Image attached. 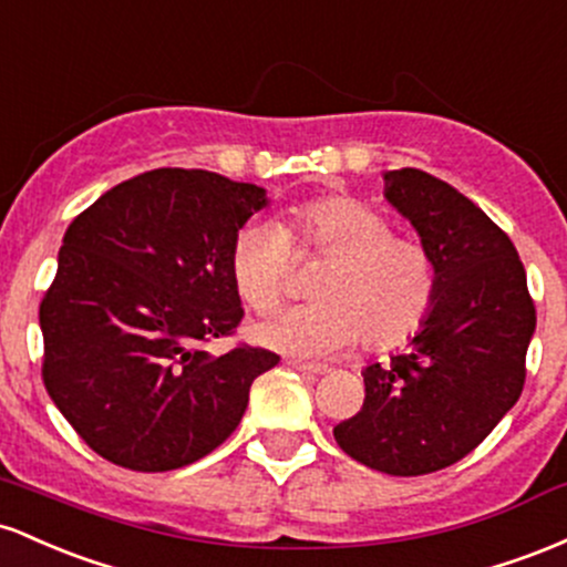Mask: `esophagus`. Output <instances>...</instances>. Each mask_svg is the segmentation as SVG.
<instances>
[{
    "label": "esophagus",
    "instance_id": "obj_1",
    "mask_svg": "<svg viewBox=\"0 0 567 567\" xmlns=\"http://www.w3.org/2000/svg\"><path fill=\"white\" fill-rule=\"evenodd\" d=\"M291 369H297V372L302 374H327L329 369L321 367V364H308V361H289Z\"/></svg>",
    "mask_w": 567,
    "mask_h": 567
}]
</instances>
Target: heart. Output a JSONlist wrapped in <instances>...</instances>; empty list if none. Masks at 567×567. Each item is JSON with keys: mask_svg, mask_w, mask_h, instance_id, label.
<instances>
[{"mask_svg": "<svg viewBox=\"0 0 567 567\" xmlns=\"http://www.w3.org/2000/svg\"><path fill=\"white\" fill-rule=\"evenodd\" d=\"M295 257L323 259L313 305L284 308L254 323L272 351L323 359L364 340L388 351L423 327L436 300V267L417 240L396 238L391 221L355 198L297 203L281 227L251 219L235 233L230 278L251 310H270L289 286Z\"/></svg>", "mask_w": 567, "mask_h": 567, "instance_id": "1", "label": "heart"}]
</instances>
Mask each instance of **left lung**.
I'll list each match as a JSON object with an SVG mask.
<instances>
[{"mask_svg": "<svg viewBox=\"0 0 567 567\" xmlns=\"http://www.w3.org/2000/svg\"><path fill=\"white\" fill-rule=\"evenodd\" d=\"M383 179L434 259L436 300L402 355L361 372L364 406L334 439L374 472L421 476L466 457L517 404L536 308L517 249L476 203L417 168Z\"/></svg>", "mask_w": 567, "mask_h": 567, "instance_id": "left-lung-1", "label": "left lung"}]
</instances>
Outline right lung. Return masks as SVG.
<instances>
[{
  "label": "right lung",
  "instance_id": "right-lung-1",
  "mask_svg": "<svg viewBox=\"0 0 567 567\" xmlns=\"http://www.w3.org/2000/svg\"><path fill=\"white\" fill-rule=\"evenodd\" d=\"M265 206L257 184L155 168L69 225L40 305L42 380L93 453L133 472H171L238 429L251 383L278 355L200 346L244 318L230 246Z\"/></svg>",
  "mask_w": 567,
  "mask_h": 567
}]
</instances>
